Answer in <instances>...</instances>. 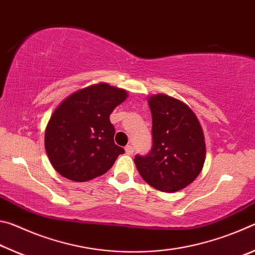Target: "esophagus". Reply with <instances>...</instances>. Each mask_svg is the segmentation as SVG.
<instances>
[{"label": "esophagus", "mask_w": 255, "mask_h": 255, "mask_svg": "<svg viewBox=\"0 0 255 255\" xmlns=\"http://www.w3.org/2000/svg\"><path fill=\"white\" fill-rule=\"evenodd\" d=\"M125 152H126L127 155H132L133 153V147L131 145H127L126 147H125Z\"/></svg>", "instance_id": "34e87169"}]
</instances>
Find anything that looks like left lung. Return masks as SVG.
Listing matches in <instances>:
<instances>
[{
  "label": "left lung",
  "mask_w": 255,
  "mask_h": 255,
  "mask_svg": "<svg viewBox=\"0 0 255 255\" xmlns=\"http://www.w3.org/2000/svg\"><path fill=\"white\" fill-rule=\"evenodd\" d=\"M152 112L153 147L133 162L145 182L158 191L175 192L192 183L206 159L202 127L191 108L158 93L147 98Z\"/></svg>",
  "instance_id": "1"
}]
</instances>
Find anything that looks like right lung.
Wrapping results in <instances>:
<instances>
[{
  "label": "right lung",
  "instance_id": "1",
  "mask_svg": "<svg viewBox=\"0 0 255 255\" xmlns=\"http://www.w3.org/2000/svg\"><path fill=\"white\" fill-rule=\"evenodd\" d=\"M128 97L126 90L97 83L59 103L45 130V148L54 169L75 182L105 174L125 150L115 144L110 115Z\"/></svg>",
  "mask_w": 255,
  "mask_h": 255
}]
</instances>
